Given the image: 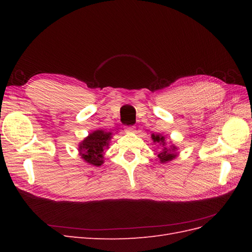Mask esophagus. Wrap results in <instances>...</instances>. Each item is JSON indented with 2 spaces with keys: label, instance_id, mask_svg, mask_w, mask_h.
Listing matches in <instances>:
<instances>
[{
  "label": "esophagus",
  "instance_id": "obj_1",
  "mask_svg": "<svg viewBox=\"0 0 252 252\" xmlns=\"http://www.w3.org/2000/svg\"><path fill=\"white\" fill-rule=\"evenodd\" d=\"M135 131L134 126H125V132L126 133H132Z\"/></svg>",
  "mask_w": 252,
  "mask_h": 252
}]
</instances>
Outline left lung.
<instances>
[{
    "instance_id": "1",
    "label": "left lung",
    "mask_w": 252,
    "mask_h": 252,
    "mask_svg": "<svg viewBox=\"0 0 252 252\" xmlns=\"http://www.w3.org/2000/svg\"><path fill=\"white\" fill-rule=\"evenodd\" d=\"M152 139H154V141L157 142L159 145H163V146L165 145V138H164L163 135H161V134H157V135L152 134ZM174 150H175L174 146H172L171 149H167L166 147H163V150L159 151L158 155L159 162H161V163H166V162L171 161L172 158H174L175 157H177V154H175Z\"/></svg>"
}]
</instances>
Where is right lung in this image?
I'll list each match as a JSON object with an SVG mask.
<instances>
[{"mask_svg":"<svg viewBox=\"0 0 252 252\" xmlns=\"http://www.w3.org/2000/svg\"><path fill=\"white\" fill-rule=\"evenodd\" d=\"M111 139L110 132L96 130L90 133L87 138L80 144V154L85 161L91 165L100 166L103 164V152L108 146Z\"/></svg>","mask_w":252,"mask_h":252,"instance_id":"right-lung-1","label":"right lung"}]
</instances>
